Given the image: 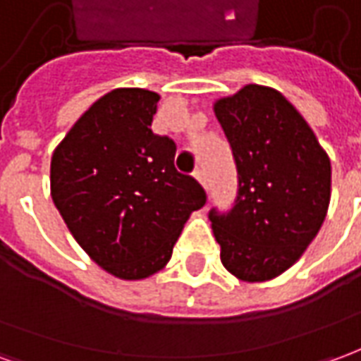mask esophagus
I'll return each mask as SVG.
<instances>
[{
	"label": "esophagus",
	"mask_w": 361,
	"mask_h": 361,
	"mask_svg": "<svg viewBox=\"0 0 361 361\" xmlns=\"http://www.w3.org/2000/svg\"><path fill=\"white\" fill-rule=\"evenodd\" d=\"M193 176H195V180L203 185L204 189H207V173H204L203 168H195V172H193Z\"/></svg>",
	"instance_id": "obj_1"
}]
</instances>
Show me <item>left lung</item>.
<instances>
[{
  "label": "left lung",
  "mask_w": 361,
  "mask_h": 361,
  "mask_svg": "<svg viewBox=\"0 0 361 361\" xmlns=\"http://www.w3.org/2000/svg\"><path fill=\"white\" fill-rule=\"evenodd\" d=\"M238 168L232 211L209 212L220 261L235 279L288 271L317 235L331 201V160L279 90L245 85L214 102Z\"/></svg>",
  "instance_id": "obj_1"
}]
</instances>
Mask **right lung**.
I'll list each match as a JSON object with an SVG mask.
<instances>
[{
  "instance_id": "1",
  "label": "right lung",
  "mask_w": 361,
  "mask_h": 361,
  "mask_svg": "<svg viewBox=\"0 0 361 361\" xmlns=\"http://www.w3.org/2000/svg\"><path fill=\"white\" fill-rule=\"evenodd\" d=\"M158 100L145 89L111 90L51 157V199L69 232L123 280L164 269L189 214L207 203L199 181L176 170V142L150 129Z\"/></svg>"
}]
</instances>
